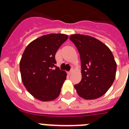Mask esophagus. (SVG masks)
Listing matches in <instances>:
<instances>
[{
	"label": "esophagus",
	"mask_w": 129,
	"mask_h": 129,
	"mask_svg": "<svg viewBox=\"0 0 129 129\" xmlns=\"http://www.w3.org/2000/svg\"><path fill=\"white\" fill-rule=\"evenodd\" d=\"M72 72H73V70H71L70 71V72H68V74L69 75H70L71 74H72Z\"/></svg>",
	"instance_id": "1"
}]
</instances>
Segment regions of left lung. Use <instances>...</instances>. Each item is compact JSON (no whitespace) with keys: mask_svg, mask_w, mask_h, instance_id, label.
I'll return each instance as SVG.
<instances>
[{"mask_svg":"<svg viewBox=\"0 0 129 129\" xmlns=\"http://www.w3.org/2000/svg\"><path fill=\"white\" fill-rule=\"evenodd\" d=\"M81 59L82 80L74 85L79 96L86 100L98 98L106 93L115 79L116 63L111 51L101 41L88 35L70 37Z\"/></svg>","mask_w":129,"mask_h":129,"instance_id":"1","label":"left lung"}]
</instances>
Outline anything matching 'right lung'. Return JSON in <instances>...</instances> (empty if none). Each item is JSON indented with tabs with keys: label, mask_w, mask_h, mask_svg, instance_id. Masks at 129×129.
Instances as JSON below:
<instances>
[{
	"label": "right lung",
	"mask_w": 129,
	"mask_h": 129,
	"mask_svg": "<svg viewBox=\"0 0 129 129\" xmlns=\"http://www.w3.org/2000/svg\"><path fill=\"white\" fill-rule=\"evenodd\" d=\"M64 34H49L35 39L25 48L20 61L21 78L30 94L41 101L55 99L67 74L55 66V53L68 39Z\"/></svg>",
	"instance_id": "right-lung-1"
}]
</instances>
